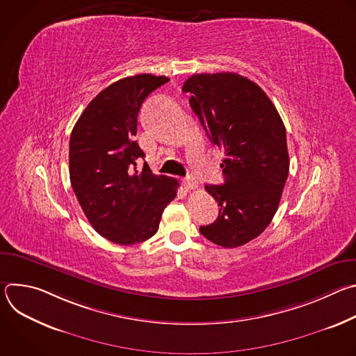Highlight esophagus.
Masks as SVG:
<instances>
[{"instance_id": "obj_1", "label": "esophagus", "mask_w": 356, "mask_h": 356, "mask_svg": "<svg viewBox=\"0 0 356 356\" xmlns=\"http://www.w3.org/2000/svg\"><path fill=\"white\" fill-rule=\"evenodd\" d=\"M181 183H183V186H184L186 190H194V188L198 187V181H197L195 177H193V176H188V177L183 179Z\"/></svg>"}]
</instances>
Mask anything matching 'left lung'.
Returning <instances> with one entry per match:
<instances>
[{
	"mask_svg": "<svg viewBox=\"0 0 356 356\" xmlns=\"http://www.w3.org/2000/svg\"><path fill=\"white\" fill-rule=\"evenodd\" d=\"M183 91L209 139L225 154V183L206 186L220 214L200 232L222 248L245 245L270 224L289 176L283 121L266 92L236 73L193 74Z\"/></svg>",
	"mask_w": 356,
	"mask_h": 356,
	"instance_id": "1",
	"label": "left lung"
}]
</instances>
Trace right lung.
Listing matches in <instances>:
<instances>
[{
	"instance_id": "right-lung-1",
	"label": "right lung",
	"mask_w": 356,
	"mask_h": 356,
	"mask_svg": "<svg viewBox=\"0 0 356 356\" xmlns=\"http://www.w3.org/2000/svg\"><path fill=\"white\" fill-rule=\"evenodd\" d=\"M165 76L136 74L99 91L77 120L69 146L70 181L91 227L111 242L134 245L154 236L179 183L152 173L135 140L138 113Z\"/></svg>"
}]
</instances>
